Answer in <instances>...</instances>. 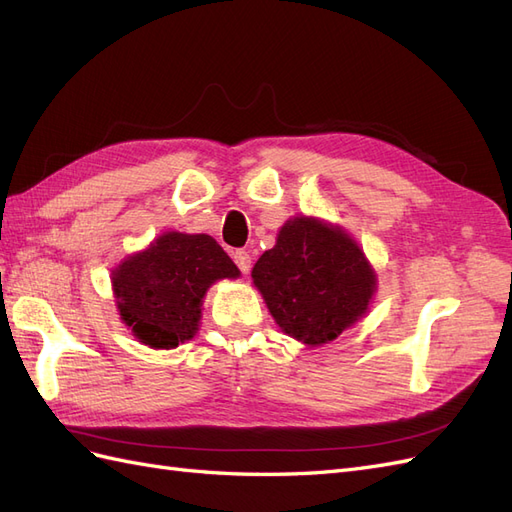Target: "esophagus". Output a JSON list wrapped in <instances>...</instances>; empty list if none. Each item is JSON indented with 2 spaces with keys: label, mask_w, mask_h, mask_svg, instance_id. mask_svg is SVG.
Returning a JSON list of instances; mask_svg holds the SVG:
<instances>
[{
  "label": "esophagus",
  "mask_w": 512,
  "mask_h": 512,
  "mask_svg": "<svg viewBox=\"0 0 512 512\" xmlns=\"http://www.w3.org/2000/svg\"><path fill=\"white\" fill-rule=\"evenodd\" d=\"M232 258H235V262H237V267L241 269V273H247V271H250V267H252V256L247 254L245 250L232 252Z\"/></svg>",
  "instance_id": "obj_1"
}]
</instances>
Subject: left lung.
<instances>
[{
  "label": "left lung",
  "instance_id": "1",
  "mask_svg": "<svg viewBox=\"0 0 512 512\" xmlns=\"http://www.w3.org/2000/svg\"><path fill=\"white\" fill-rule=\"evenodd\" d=\"M280 329L307 346L333 342L363 318L376 273L346 230L316 218L288 220L252 269Z\"/></svg>",
  "mask_w": 512,
  "mask_h": 512
}]
</instances>
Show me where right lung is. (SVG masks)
I'll use <instances>...</instances> for the list:
<instances>
[{
    "mask_svg": "<svg viewBox=\"0 0 512 512\" xmlns=\"http://www.w3.org/2000/svg\"><path fill=\"white\" fill-rule=\"evenodd\" d=\"M239 275L213 237L170 230L121 262L113 271V292L138 342L170 350L196 335L209 286Z\"/></svg>",
    "mask_w": 512,
    "mask_h": 512,
    "instance_id": "1",
    "label": "right lung"
}]
</instances>
